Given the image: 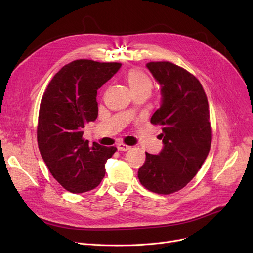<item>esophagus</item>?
Returning a JSON list of instances; mask_svg holds the SVG:
<instances>
[{
  "mask_svg": "<svg viewBox=\"0 0 253 253\" xmlns=\"http://www.w3.org/2000/svg\"><path fill=\"white\" fill-rule=\"evenodd\" d=\"M117 149H118V151L126 152V151H127V150L131 149V147H129V145H126V144H125V143L120 142V143H118V144H117Z\"/></svg>",
  "mask_w": 253,
  "mask_h": 253,
  "instance_id": "obj_1",
  "label": "esophagus"
}]
</instances>
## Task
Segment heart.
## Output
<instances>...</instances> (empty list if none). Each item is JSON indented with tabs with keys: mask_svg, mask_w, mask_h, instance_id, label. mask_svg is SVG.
<instances>
[{
	"mask_svg": "<svg viewBox=\"0 0 253 253\" xmlns=\"http://www.w3.org/2000/svg\"><path fill=\"white\" fill-rule=\"evenodd\" d=\"M126 82L132 94L144 93L150 95L153 89V82L151 78L138 68H133L127 73Z\"/></svg>",
	"mask_w": 253,
	"mask_h": 253,
	"instance_id": "1",
	"label": "heart"
}]
</instances>
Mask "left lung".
Listing matches in <instances>:
<instances>
[{
  "mask_svg": "<svg viewBox=\"0 0 253 253\" xmlns=\"http://www.w3.org/2000/svg\"><path fill=\"white\" fill-rule=\"evenodd\" d=\"M145 66L160 85L162 103L151 122L162 126L164 147L157 155L145 152L138 178L152 192L171 194L187 186L209 154L208 99L201 82L182 67L171 62Z\"/></svg>",
  "mask_w": 253,
  "mask_h": 253,
  "instance_id": "1",
  "label": "left lung"
}]
</instances>
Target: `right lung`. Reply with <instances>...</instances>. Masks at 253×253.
<instances>
[{"label": "right lung", "mask_w": 253, "mask_h": 253, "mask_svg": "<svg viewBox=\"0 0 253 253\" xmlns=\"http://www.w3.org/2000/svg\"><path fill=\"white\" fill-rule=\"evenodd\" d=\"M120 63L76 60L53 76L42 97L38 145L49 172L72 193L93 190L105 175L115 147L83 139V128L98 116L97 90L116 74Z\"/></svg>", "instance_id": "obj_1"}]
</instances>
